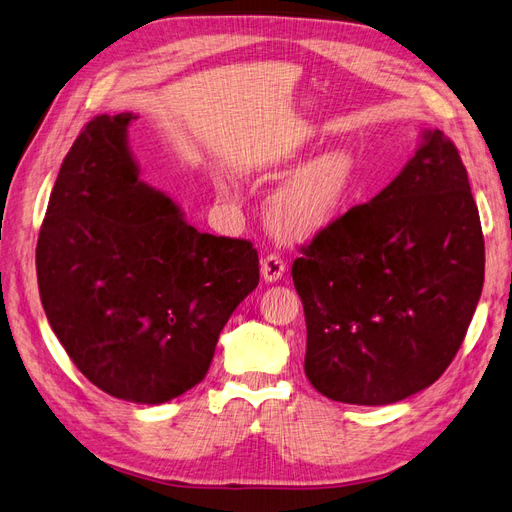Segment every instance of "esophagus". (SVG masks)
Listing matches in <instances>:
<instances>
[{"mask_svg":"<svg viewBox=\"0 0 512 512\" xmlns=\"http://www.w3.org/2000/svg\"><path fill=\"white\" fill-rule=\"evenodd\" d=\"M284 271H286L284 260L277 256V254H269L265 260H262V265H260V275H262V280H265L267 284L280 282Z\"/></svg>","mask_w":512,"mask_h":512,"instance_id":"1","label":"esophagus"}]
</instances>
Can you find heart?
Returning a JSON list of instances; mask_svg holds the SVG:
<instances>
[{
    "instance_id": "heart-1",
    "label": "heart",
    "mask_w": 512,
    "mask_h": 512,
    "mask_svg": "<svg viewBox=\"0 0 512 512\" xmlns=\"http://www.w3.org/2000/svg\"><path fill=\"white\" fill-rule=\"evenodd\" d=\"M359 185V164L333 149L299 168L267 207V220L286 239H307L331 228L348 209Z\"/></svg>"
}]
</instances>
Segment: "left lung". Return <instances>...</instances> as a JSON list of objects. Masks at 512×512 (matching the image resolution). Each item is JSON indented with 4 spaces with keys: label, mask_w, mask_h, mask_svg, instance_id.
Instances as JSON below:
<instances>
[{
    "label": "left lung",
    "mask_w": 512,
    "mask_h": 512,
    "mask_svg": "<svg viewBox=\"0 0 512 512\" xmlns=\"http://www.w3.org/2000/svg\"><path fill=\"white\" fill-rule=\"evenodd\" d=\"M483 280L485 241L466 166L444 132L423 130L401 173L294 260L307 380L356 406L427 389L455 359Z\"/></svg>",
    "instance_id": "left-lung-1"
}]
</instances>
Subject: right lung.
Masks as SVG:
<instances>
[{
    "mask_svg": "<svg viewBox=\"0 0 512 512\" xmlns=\"http://www.w3.org/2000/svg\"><path fill=\"white\" fill-rule=\"evenodd\" d=\"M100 115L76 138L36 247L44 314L81 374L132 404H166L207 376L237 305L258 286L250 241L198 232L141 179L128 128Z\"/></svg>",
    "mask_w": 512,
    "mask_h": 512,
    "instance_id": "obj_1",
    "label": "right lung"
}]
</instances>
